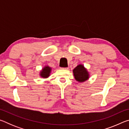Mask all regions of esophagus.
I'll return each instance as SVG.
<instances>
[{
    "instance_id": "esophagus-1",
    "label": "esophagus",
    "mask_w": 129,
    "mask_h": 129,
    "mask_svg": "<svg viewBox=\"0 0 129 129\" xmlns=\"http://www.w3.org/2000/svg\"><path fill=\"white\" fill-rule=\"evenodd\" d=\"M61 69H64V70H67L68 69V68H61Z\"/></svg>"
}]
</instances>
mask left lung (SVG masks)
Masks as SVG:
<instances>
[{
	"instance_id": "left-lung-1",
	"label": "left lung",
	"mask_w": 129,
	"mask_h": 129,
	"mask_svg": "<svg viewBox=\"0 0 129 129\" xmlns=\"http://www.w3.org/2000/svg\"><path fill=\"white\" fill-rule=\"evenodd\" d=\"M73 72L76 80L80 82L85 81L89 78V72L83 65H78L73 70Z\"/></svg>"
}]
</instances>
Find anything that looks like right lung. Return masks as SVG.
<instances>
[{"mask_svg":"<svg viewBox=\"0 0 129 129\" xmlns=\"http://www.w3.org/2000/svg\"><path fill=\"white\" fill-rule=\"evenodd\" d=\"M52 68L49 66H45L40 71V77L44 78H48L50 76V73L51 72Z\"/></svg>","mask_w":129,"mask_h":129,"instance_id":"1","label":"right lung"}]
</instances>
